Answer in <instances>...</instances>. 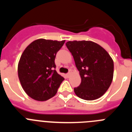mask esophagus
I'll list each match as a JSON object with an SVG mask.
<instances>
[{
    "label": "esophagus",
    "instance_id": "34e87169",
    "mask_svg": "<svg viewBox=\"0 0 132 132\" xmlns=\"http://www.w3.org/2000/svg\"><path fill=\"white\" fill-rule=\"evenodd\" d=\"M71 72H69V73H67V74L66 75V76H67V78L71 76Z\"/></svg>",
    "mask_w": 132,
    "mask_h": 132
}]
</instances>
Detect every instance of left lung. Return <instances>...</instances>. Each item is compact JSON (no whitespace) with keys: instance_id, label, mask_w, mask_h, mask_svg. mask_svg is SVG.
<instances>
[{"instance_id":"obj_1","label":"left lung","mask_w":132,"mask_h":132,"mask_svg":"<svg viewBox=\"0 0 132 132\" xmlns=\"http://www.w3.org/2000/svg\"><path fill=\"white\" fill-rule=\"evenodd\" d=\"M66 46L81 78L80 85L74 88L75 94L87 101L101 97L111 85L114 76V61L109 53L92 41H69Z\"/></svg>"}]
</instances>
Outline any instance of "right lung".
Listing matches in <instances>:
<instances>
[{"mask_svg": "<svg viewBox=\"0 0 132 132\" xmlns=\"http://www.w3.org/2000/svg\"><path fill=\"white\" fill-rule=\"evenodd\" d=\"M65 40L38 39L27 46L18 65L20 82L31 98L45 101L54 96L64 78L57 73L55 58Z\"/></svg>", "mask_w": 132, "mask_h": 132, "instance_id": "obj_1", "label": "right lung"}]
</instances>
